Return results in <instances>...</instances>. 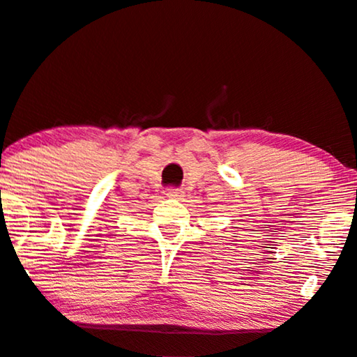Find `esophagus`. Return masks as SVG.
Returning a JSON list of instances; mask_svg holds the SVG:
<instances>
[{
  "label": "esophagus",
  "instance_id": "obj_1",
  "mask_svg": "<svg viewBox=\"0 0 357 357\" xmlns=\"http://www.w3.org/2000/svg\"><path fill=\"white\" fill-rule=\"evenodd\" d=\"M183 195H184L183 189H174V187L167 189V197H170V198H181Z\"/></svg>",
  "mask_w": 357,
  "mask_h": 357
}]
</instances>
